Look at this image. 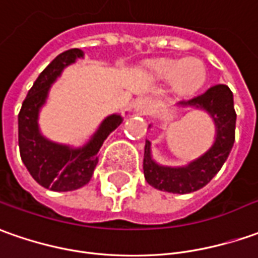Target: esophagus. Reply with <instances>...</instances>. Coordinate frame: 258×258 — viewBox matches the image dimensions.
<instances>
[{
  "instance_id": "34e87169",
  "label": "esophagus",
  "mask_w": 258,
  "mask_h": 258,
  "mask_svg": "<svg viewBox=\"0 0 258 258\" xmlns=\"http://www.w3.org/2000/svg\"><path fill=\"white\" fill-rule=\"evenodd\" d=\"M155 108V103L149 98H141L135 103V110L141 115H148Z\"/></svg>"
}]
</instances>
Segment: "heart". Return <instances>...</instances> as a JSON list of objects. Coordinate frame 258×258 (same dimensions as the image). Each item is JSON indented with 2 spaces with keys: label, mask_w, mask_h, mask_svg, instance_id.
<instances>
[{
  "label": "heart",
  "mask_w": 258,
  "mask_h": 258,
  "mask_svg": "<svg viewBox=\"0 0 258 258\" xmlns=\"http://www.w3.org/2000/svg\"><path fill=\"white\" fill-rule=\"evenodd\" d=\"M150 71L156 79L173 85L174 92L181 98L198 95L207 81V69L198 58L153 60Z\"/></svg>",
  "instance_id": "b5f03b06"
}]
</instances>
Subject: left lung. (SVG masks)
<instances>
[{
    "label": "left lung",
    "instance_id": "1",
    "mask_svg": "<svg viewBox=\"0 0 258 258\" xmlns=\"http://www.w3.org/2000/svg\"><path fill=\"white\" fill-rule=\"evenodd\" d=\"M180 109L193 108L206 112L216 127L213 145L202 156L184 166L159 165L152 157V143H145L143 173L152 187L167 193L187 195L205 187L227 160L236 131V110L233 93L226 85H216L207 92L187 102L177 103ZM150 127V126H149Z\"/></svg>",
    "mask_w": 258,
    "mask_h": 258
}]
</instances>
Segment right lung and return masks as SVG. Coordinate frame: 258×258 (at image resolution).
Here are the masks:
<instances>
[{
  "label": "right lung",
  "mask_w": 258,
  "mask_h": 258,
  "mask_svg": "<svg viewBox=\"0 0 258 258\" xmlns=\"http://www.w3.org/2000/svg\"><path fill=\"white\" fill-rule=\"evenodd\" d=\"M81 58H84V51L78 48L59 53L36 78L18 115L21 159L34 180L53 191H71L89 183L103 142L123 122L120 113L109 115L91 139L78 148L49 141L41 133L39 112L46 103L51 86L63 69Z\"/></svg>",
  "instance_id": "1"
}]
</instances>
